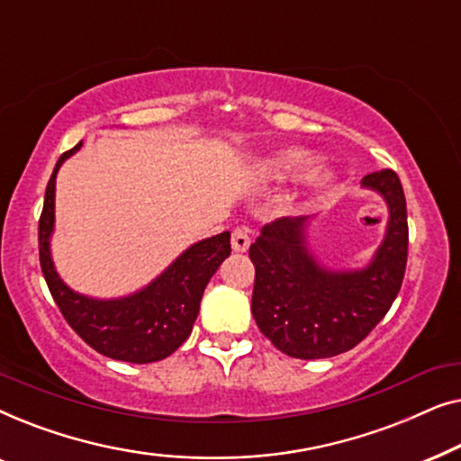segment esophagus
<instances>
[{"label":"esophagus","instance_id":"1","mask_svg":"<svg viewBox=\"0 0 461 461\" xmlns=\"http://www.w3.org/2000/svg\"><path fill=\"white\" fill-rule=\"evenodd\" d=\"M249 243H251V239H249V232L248 230H245V229H235V230H232V237H230L232 249L239 251V254H243V251H248Z\"/></svg>","mask_w":461,"mask_h":461}]
</instances>
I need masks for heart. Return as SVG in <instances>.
<instances>
[{
	"label": "heart",
	"mask_w": 461,
	"mask_h": 461,
	"mask_svg": "<svg viewBox=\"0 0 461 461\" xmlns=\"http://www.w3.org/2000/svg\"><path fill=\"white\" fill-rule=\"evenodd\" d=\"M312 163V155L304 149H285L279 150V153L268 157L262 166V174L264 178L273 180V182H283L294 178L300 172ZM308 186L314 188V191H321V188L331 185V174L325 172V169H312L311 174L306 176Z\"/></svg>",
	"instance_id": "obj_1"
}]
</instances>
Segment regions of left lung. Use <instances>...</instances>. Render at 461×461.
Returning a JSON list of instances; mask_svg holds the SVG:
<instances>
[{
	"mask_svg": "<svg viewBox=\"0 0 461 461\" xmlns=\"http://www.w3.org/2000/svg\"><path fill=\"white\" fill-rule=\"evenodd\" d=\"M361 185L380 193L388 226L374 260L358 270H327L306 248L308 218H279L251 243L256 267L251 312L260 331L294 358H330L355 348L386 317L407 267V203L393 169Z\"/></svg>",
	"mask_w": 461,
	"mask_h": 461,
	"instance_id": "obj_1",
	"label": "left lung"
}]
</instances>
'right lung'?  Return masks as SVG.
Here are the masks:
<instances>
[{"label": "right lung", "instance_id": "add662e5", "mask_svg": "<svg viewBox=\"0 0 461 461\" xmlns=\"http://www.w3.org/2000/svg\"><path fill=\"white\" fill-rule=\"evenodd\" d=\"M79 147L81 142L56 161L43 199L40 262L50 294L75 333L100 355L140 365L161 361L191 336L205 285L230 254V232L191 245L153 283L125 298L96 300L73 292L56 273L50 237L54 230L56 174Z\"/></svg>", "mask_w": 461, "mask_h": 461}]
</instances>
